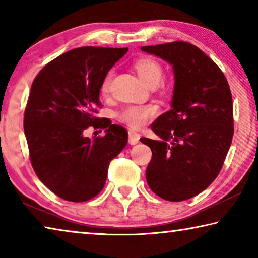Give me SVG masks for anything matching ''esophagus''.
Returning <instances> with one entry per match:
<instances>
[{"label":"esophagus","instance_id":"obj_1","mask_svg":"<svg viewBox=\"0 0 258 258\" xmlns=\"http://www.w3.org/2000/svg\"><path fill=\"white\" fill-rule=\"evenodd\" d=\"M140 141V134L135 132V131H128V142L130 145H137Z\"/></svg>","mask_w":258,"mask_h":258}]
</instances>
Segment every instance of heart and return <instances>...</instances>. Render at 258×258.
<instances>
[{
  "mask_svg": "<svg viewBox=\"0 0 258 258\" xmlns=\"http://www.w3.org/2000/svg\"><path fill=\"white\" fill-rule=\"evenodd\" d=\"M134 67L137 69L139 76L142 78V81L150 86H156L163 77V67L158 61L152 58L139 59L135 61ZM111 78V72H108L104 75L101 86H100L102 94H106L109 91ZM157 113H158V107L156 104H143V106L130 104V106H125L116 112V118L130 127L141 128L148 121L154 118Z\"/></svg>",
  "mask_w": 258,
  "mask_h": 258,
  "instance_id": "b5f03b06",
  "label": "heart"
}]
</instances>
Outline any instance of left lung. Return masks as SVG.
Returning a JSON list of instances; mask_svg holds the SVG:
<instances>
[{
	"instance_id": "obj_1",
	"label": "left lung",
	"mask_w": 258,
	"mask_h": 258,
	"mask_svg": "<svg viewBox=\"0 0 258 258\" xmlns=\"http://www.w3.org/2000/svg\"><path fill=\"white\" fill-rule=\"evenodd\" d=\"M141 50L171 63L175 76L172 109L151 124L161 140L140 139L152 151L147 182L160 198L183 202L203 192L221 172L233 137L232 94L220 67L191 43Z\"/></svg>"
}]
</instances>
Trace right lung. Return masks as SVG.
Returning <instances> with one entry per match:
<instances>
[{"instance_id":"right-lung-1","label":"right lung","mask_w":258,"mask_h":258,"mask_svg":"<svg viewBox=\"0 0 258 258\" xmlns=\"http://www.w3.org/2000/svg\"><path fill=\"white\" fill-rule=\"evenodd\" d=\"M127 51L77 47L45 64L32 84L24 117L30 163L43 184L68 202L95 197L109 163L127 143L123 126L95 116L102 107L103 77ZM91 125L107 128L106 134L85 138L82 133Z\"/></svg>"}]
</instances>
